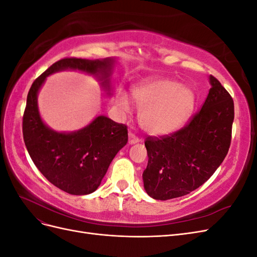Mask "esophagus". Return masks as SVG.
Returning a JSON list of instances; mask_svg holds the SVG:
<instances>
[{
    "label": "esophagus",
    "instance_id": "1",
    "mask_svg": "<svg viewBox=\"0 0 257 257\" xmlns=\"http://www.w3.org/2000/svg\"><path fill=\"white\" fill-rule=\"evenodd\" d=\"M139 141H141V139H139V138L133 133V132H130V133H128V143H130L131 145L139 143Z\"/></svg>",
    "mask_w": 257,
    "mask_h": 257
}]
</instances>
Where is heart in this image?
<instances>
[{"instance_id":"b5f03b06","label":"heart","mask_w":257,"mask_h":257,"mask_svg":"<svg viewBox=\"0 0 257 257\" xmlns=\"http://www.w3.org/2000/svg\"><path fill=\"white\" fill-rule=\"evenodd\" d=\"M136 106L141 109L139 121L143 128L153 135H169L189 121L196 104L194 92L169 79H148L132 89ZM116 105L130 111V100L118 93Z\"/></svg>"}]
</instances>
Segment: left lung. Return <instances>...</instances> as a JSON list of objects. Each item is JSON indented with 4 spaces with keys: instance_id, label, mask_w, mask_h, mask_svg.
Wrapping results in <instances>:
<instances>
[{
    "instance_id": "1",
    "label": "left lung",
    "mask_w": 257,
    "mask_h": 257,
    "mask_svg": "<svg viewBox=\"0 0 257 257\" xmlns=\"http://www.w3.org/2000/svg\"><path fill=\"white\" fill-rule=\"evenodd\" d=\"M201 109L173 134L149 136L145 146L148 165L143 174L148 195L167 200L190 194L204 184L228 152L234 122V100L221 82L210 76Z\"/></svg>"
}]
</instances>
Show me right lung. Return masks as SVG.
Instances as JSON below:
<instances>
[{
	"mask_svg": "<svg viewBox=\"0 0 257 257\" xmlns=\"http://www.w3.org/2000/svg\"><path fill=\"white\" fill-rule=\"evenodd\" d=\"M113 63V59H61L37 77L28 93L22 119L28 152L50 183L72 195H87L98 188L115 154L127 143V126L99 115L80 131L58 133L43 122L37 93L47 76L67 68L100 76L102 84L109 90Z\"/></svg>",
	"mask_w": 257,
	"mask_h": 257,
	"instance_id": "obj_1",
	"label": "right lung"
}]
</instances>
